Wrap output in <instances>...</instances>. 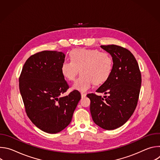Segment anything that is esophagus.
I'll return each instance as SVG.
<instances>
[{"mask_svg":"<svg viewBox=\"0 0 160 160\" xmlns=\"http://www.w3.org/2000/svg\"><path fill=\"white\" fill-rule=\"evenodd\" d=\"M86 96H87V94H86L83 93V92H82V93H81V96H82V98H85Z\"/></svg>","mask_w":160,"mask_h":160,"instance_id":"obj_1","label":"esophagus"}]
</instances>
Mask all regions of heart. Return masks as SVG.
<instances>
[{"label":"heart","mask_w":160,"mask_h":160,"mask_svg":"<svg viewBox=\"0 0 160 160\" xmlns=\"http://www.w3.org/2000/svg\"><path fill=\"white\" fill-rule=\"evenodd\" d=\"M71 61H64L61 72L64 78L73 81L78 73L72 88L80 92H86L93 83L104 82L111 75L113 61L109 54L92 49H75L70 51Z\"/></svg>","instance_id":"obj_1"}]
</instances>
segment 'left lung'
<instances>
[{
  "label": "left lung",
  "instance_id": "obj_1",
  "mask_svg": "<svg viewBox=\"0 0 160 160\" xmlns=\"http://www.w3.org/2000/svg\"><path fill=\"white\" fill-rule=\"evenodd\" d=\"M113 61L109 78L97 90L108 94L102 98L94 94L90 100V111L94 122L105 130H114L124 125L133 113L141 86V74L138 62L127 49L116 45H101Z\"/></svg>",
  "mask_w": 160,
  "mask_h": 160
}]
</instances>
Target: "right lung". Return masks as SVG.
<instances>
[{
    "label": "right lung",
    "mask_w": 160,
    "mask_h": 160,
    "mask_svg": "<svg viewBox=\"0 0 160 160\" xmlns=\"http://www.w3.org/2000/svg\"><path fill=\"white\" fill-rule=\"evenodd\" d=\"M64 58V53L52 51L32 55L19 78L28 118L37 128L49 133H58L69 125L81 99L77 90L61 96L69 88L61 72Z\"/></svg>",
    "instance_id": "right-lung-1"
}]
</instances>
